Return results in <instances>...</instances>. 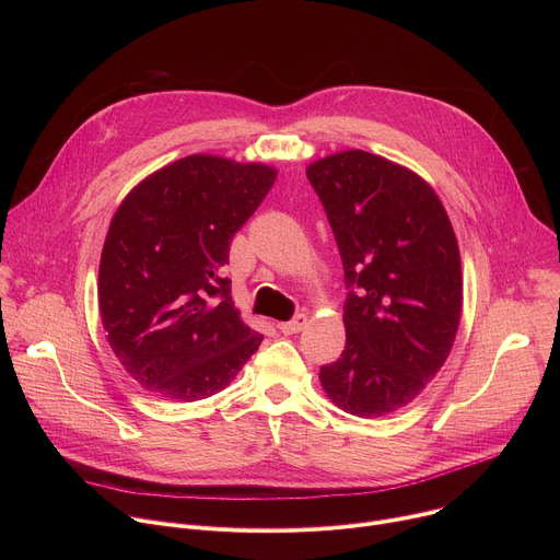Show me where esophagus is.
<instances>
[{"mask_svg": "<svg viewBox=\"0 0 560 560\" xmlns=\"http://www.w3.org/2000/svg\"><path fill=\"white\" fill-rule=\"evenodd\" d=\"M305 326H307V316H305V314H296V316L292 318V322L279 324V330H281L283 335H296V332H301Z\"/></svg>", "mask_w": 560, "mask_h": 560, "instance_id": "1", "label": "esophagus"}]
</instances>
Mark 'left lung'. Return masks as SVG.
Masks as SVG:
<instances>
[{
    "label": "left lung",
    "mask_w": 560,
    "mask_h": 560,
    "mask_svg": "<svg viewBox=\"0 0 560 560\" xmlns=\"http://www.w3.org/2000/svg\"><path fill=\"white\" fill-rule=\"evenodd\" d=\"M305 175L332 225L346 283L357 285L343 305L346 350L318 381L348 415H392L439 374L458 332L452 221L421 175L381 154L341 150Z\"/></svg>",
    "instance_id": "obj_1"
}]
</instances>
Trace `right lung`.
<instances>
[{
    "label": "right lung",
    "mask_w": 560,
    "mask_h": 560,
    "mask_svg": "<svg viewBox=\"0 0 560 560\" xmlns=\"http://www.w3.org/2000/svg\"><path fill=\"white\" fill-rule=\"evenodd\" d=\"M275 182V166L201 152L154 171L119 203L100 261V314L117 361L148 392L201 401L261 346L223 266Z\"/></svg>",
    "instance_id": "obj_1"
}]
</instances>
